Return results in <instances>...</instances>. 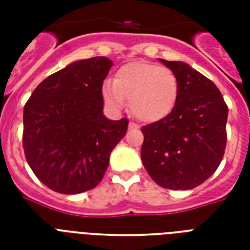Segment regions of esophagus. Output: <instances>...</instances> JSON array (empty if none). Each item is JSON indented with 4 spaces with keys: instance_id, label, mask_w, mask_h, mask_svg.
<instances>
[{
    "instance_id": "1",
    "label": "esophagus",
    "mask_w": 250,
    "mask_h": 250,
    "mask_svg": "<svg viewBox=\"0 0 250 250\" xmlns=\"http://www.w3.org/2000/svg\"><path fill=\"white\" fill-rule=\"evenodd\" d=\"M129 128L133 129V128H137V125L136 123H133V122H129V125H128Z\"/></svg>"
}]
</instances>
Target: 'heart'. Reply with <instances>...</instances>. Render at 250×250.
Returning <instances> with one entry per match:
<instances>
[{
	"label": "heart",
	"instance_id": "obj_1",
	"mask_svg": "<svg viewBox=\"0 0 250 250\" xmlns=\"http://www.w3.org/2000/svg\"><path fill=\"white\" fill-rule=\"evenodd\" d=\"M179 94V79L172 70L146 62L122 66L114 83L102 85V97L110 109L119 111L128 100L131 113L141 122L152 123L172 111Z\"/></svg>",
	"mask_w": 250,
	"mask_h": 250
}]
</instances>
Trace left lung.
<instances>
[{"label":"left lung","mask_w":250,"mask_h":250,"mask_svg":"<svg viewBox=\"0 0 250 250\" xmlns=\"http://www.w3.org/2000/svg\"><path fill=\"white\" fill-rule=\"evenodd\" d=\"M158 60L179 79V94L167 117L141 127V160L158 186L196 188L215 172L227 143L229 107L215 84L184 62Z\"/></svg>","instance_id":"8db88e82"}]
</instances>
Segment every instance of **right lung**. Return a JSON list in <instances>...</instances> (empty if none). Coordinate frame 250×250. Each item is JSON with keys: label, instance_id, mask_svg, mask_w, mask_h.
<instances>
[{"label": "right lung", "instance_id": "1", "mask_svg": "<svg viewBox=\"0 0 250 250\" xmlns=\"http://www.w3.org/2000/svg\"><path fill=\"white\" fill-rule=\"evenodd\" d=\"M113 62L76 61L42 80L24 105L23 149L33 174L58 193L98 186L128 121L104 115L102 84Z\"/></svg>", "mask_w": 250, "mask_h": 250}]
</instances>
